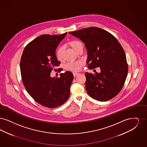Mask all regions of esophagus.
I'll list each match as a JSON object with an SVG mask.
<instances>
[{
  "label": "esophagus",
  "instance_id": "1",
  "mask_svg": "<svg viewBox=\"0 0 147 147\" xmlns=\"http://www.w3.org/2000/svg\"><path fill=\"white\" fill-rule=\"evenodd\" d=\"M80 74L79 73H77V72H74L73 73V75H74V76L76 77L77 76H78Z\"/></svg>",
  "mask_w": 147,
  "mask_h": 147
}]
</instances>
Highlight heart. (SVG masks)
Instances as JSON below:
<instances>
[{
	"label": "heart",
	"instance_id": "obj_1",
	"mask_svg": "<svg viewBox=\"0 0 147 147\" xmlns=\"http://www.w3.org/2000/svg\"><path fill=\"white\" fill-rule=\"evenodd\" d=\"M69 45H70L72 49L76 53L79 49H83L82 43L77 40H72L69 42ZM63 51V48L62 47H60L57 48L56 51V57L57 60H60L62 58V54ZM83 63L82 61H76L69 63L66 65V67L69 70L76 72L80 70L82 66H83Z\"/></svg>",
	"mask_w": 147,
	"mask_h": 147
}]
</instances>
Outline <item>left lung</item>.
<instances>
[{
  "label": "left lung",
  "instance_id": "left-lung-1",
  "mask_svg": "<svg viewBox=\"0 0 147 147\" xmlns=\"http://www.w3.org/2000/svg\"><path fill=\"white\" fill-rule=\"evenodd\" d=\"M69 33L84 43L88 68L100 69V73H85V86L88 95L101 102L115 97L122 88L128 72L125 51L117 39L110 33L96 27Z\"/></svg>",
  "mask_w": 147,
  "mask_h": 147
}]
</instances>
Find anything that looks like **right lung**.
Segmentation results:
<instances>
[{
    "mask_svg": "<svg viewBox=\"0 0 147 147\" xmlns=\"http://www.w3.org/2000/svg\"><path fill=\"white\" fill-rule=\"evenodd\" d=\"M66 34L39 36L26 46L21 58V75L26 90L36 102L49 108L63 104L70 96L72 73L66 71L59 78L51 76V71L60 64L55 51Z\"/></svg>",
    "mask_w": 147,
    "mask_h": 147,
    "instance_id": "add662e5",
    "label": "right lung"
}]
</instances>
